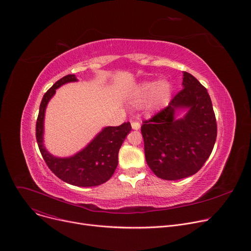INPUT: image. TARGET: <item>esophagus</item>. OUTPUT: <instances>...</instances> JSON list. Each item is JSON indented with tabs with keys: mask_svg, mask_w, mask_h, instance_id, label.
<instances>
[{
	"mask_svg": "<svg viewBox=\"0 0 251 251\" xmlns=\"http://www.w3.org/2000/svg\"><path fill=\"white\" fill-rule=\"evenodd\" d=\"M131 126H132V129H133V130H139L140 127H141L140 123H139V122H136V121L132 122V123H131Z\"/></svg>",
	"mask_w": 251,
	"mask_h": 251,
	"instance_id": "esophagus-1",
	"label": "esophagus"
}]
</instances>
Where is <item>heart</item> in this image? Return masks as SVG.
Masks as SVG:
<instances>
[{
	"instance_id": "obj_1",
	"label": "heart",
	"mask_w": 251,
	"mask_h": 251,
	"mask_svg": "<svg viewBox=\"0 0 251 251\" xmlns=\"http://www.w3.org/2000/svg\"><path fill=\"white\" fill-rule=\"evenodd\" d=\"M173 86L169 79L160 78L156 81L144 80L133 89L130 102L133 106L141 108L146 105L150 111H157L171 101Z\"/></svg>"
}]
</instances>
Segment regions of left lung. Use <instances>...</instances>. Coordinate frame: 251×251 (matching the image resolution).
<instances>
[{
  "instance_id": "obj_1",
  "label": "left lung",
  "mask_w": 251,
  "mask_h": 251,
  "mask_svg": "<svg viewBox=\"0 0 251 251\" xmlns=\"http://www.w3.org/2000/svg\"><path fill=\"white\" fill-rule=\"evenodd\" d=\"M182 76V90L169 107L141 126L146 162L155 176L166 180L198 173L209 158L217 137L208 91L191 74L183 72Z\"/></svg>"
}]
</instances>
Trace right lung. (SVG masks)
<instances>
[{
	"instance_id": "add662e5",
	"label": "right lung",
	"mask_w": 251,
	"mask_h": 251,
	"mask_svg": "<svg viewBox=\"0 0 251 251\" xmlns=\"http://www.w3.org/2000/svg\"><path fill=\"white\" fill-rule=\"evenodd\" d=\"M75 81H77L75 75H65L44 94L36 123V139L46 164L57 177L76 187H96L109 180L114 175L118 165L119 149L131 131V125L127 122L117 127H104L85 147L72 156L58 157L50 153L44 145L47 105L57 89Z\"/></svg>"
}]
</instances>
